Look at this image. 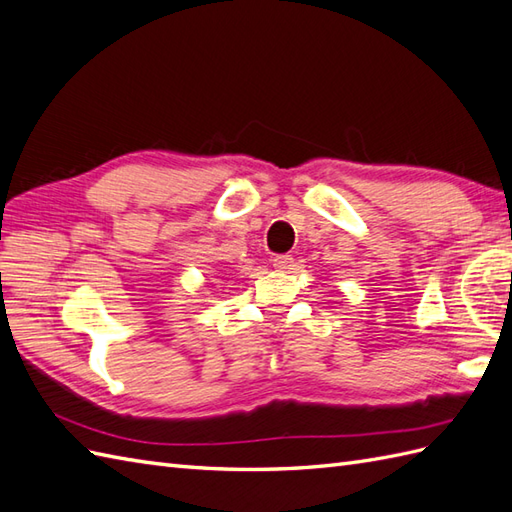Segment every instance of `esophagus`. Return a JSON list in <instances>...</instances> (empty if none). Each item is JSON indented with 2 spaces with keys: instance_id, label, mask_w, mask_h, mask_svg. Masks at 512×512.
I'll list each match as a JSON object with an SVG mask.
<instances>
[{
  "instance_id": "esophagus-1",
  "label": "esophagus",
  "mask_w": 512,
  "mask_h": 512,
  "mask_svg": "<svg viewBox=\"0 0 512 512\" xmlns=\"http://www.w3.org/2000/svg\"><path fill=\"white\" fill-rule=\"evenodd\" d=\"M273 267L280 269V271H289V269H293V256H289V254L273 256Z\"/></svg>"
}]
</instances>
